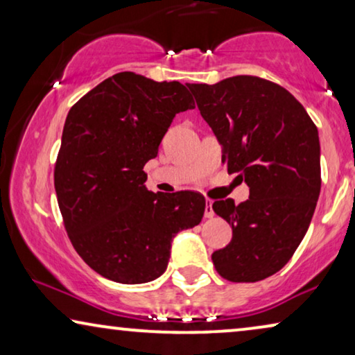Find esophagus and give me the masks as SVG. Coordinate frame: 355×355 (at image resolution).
Segmentation results:
<instances>
[{
    "mask_svg": "<svg viewBox=\"0 0 355 355\" xmlns=\"http://www.w3.org/2000/svg\"><path fill=\"white\" fill-rule=\"evenodd\" d=\"M211 200L210 198H207V205H205V213H203V215H205V218H213L215 216V211H213V205H211Z\"/></svg>",
    "mask_w": 355,
    "mask_h": 355,
    "instance_id": "obj_1",
    "label": "esophagus"
}]
</instances>
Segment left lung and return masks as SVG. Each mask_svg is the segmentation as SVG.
Instances as JSON below:
<instances>
[{"mask_svg": "<svg viewBox=\"0 0 355 355\" xmlns=\"http://www.w3.org/2000/svg\"><path fill=\"white\" fill-rule=\"evenodd\" d=\"M202 118L223 148L227 173H239L250 196L213 210L232 227L213 265L232 283H255L291 260L312 221L322 187L318 130L284 87L257 76L215 85L191 84Z\"/></svg>", "mask_w": 355, "mask_h": 355, "instance_id": "8db88e82", "label": "left lung"}]
</instances>
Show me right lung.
<instances>
[{"label":"right lung","mask_w":355,"mask_h":355,"mask_svg":"<svg viewBox=\"0 0 355 355\" xmlns=\"http://www.w3.org/2000/svg\"><path fill=\"white\" fill-rule=\"evenodd\" d=\"M181 82L119 72L67 113L55 189L67 236L82 260L116 283L164 273L173 237L205 211L198 192H150L145 163L157 157L174 116L193 110Z\"/></svg>","instance_id":"obj_1"}]
</instances>
